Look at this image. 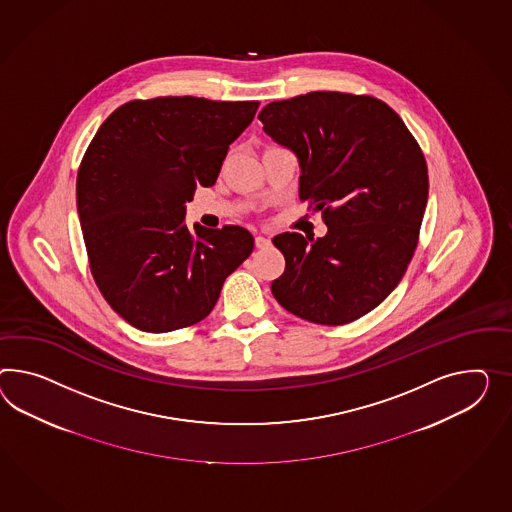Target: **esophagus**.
<instances>
[{"label": "esophagus", "mask_w": 512, "mask_h": 512, "mask_svg": "<svg viewBox=\"0 0 512 512\" xmlns=\"http://www.w3.org/2000/svg\"><path fill=\"white\" fill-rule=\"evenodd\" d=\"M254 245H256V249H265V247L271 245V239H269V237L256 236Z\"/></svg>", "instance_id": "obj_1"}]
</instances>
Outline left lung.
Instances as JSON below:
<instances>
[{"label": "left lung", "mask_w": 512, "mask_h": 512, "mask_svg": "<svg viewBox=\"0 0 512 512\" xmlns=\"http://www.w3.org/2000/svg\"><path fill=\"white\" fill-rule=\"evenodd\" d=\"M263 132L301 163L299 197L321 211L325 237L286 232L273 239L286 258L271 284L280 306L338 327L384 301L407 271L429 197L418 141L375 96L315 91L271 102Z\"/></svg>", "instance_id": "1"}]
</instances>
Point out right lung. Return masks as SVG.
Instances as JSON below:
<instances>
[{
	"label": "right lung",
	"instance_id": "add662e5",
	"mask_svg": "<svg viewBox=\"0 0 512 512\" xmlns=\"http://www.w3.org/2000/svg\"><path fill=\"white\" fill-rule=\"evenodd\" d=\"M260 102L158 96L120 105L79 165L76 202L92 278L132 327L171 332L210 315L254 237L241 226L189 230L185 202L215 184Z\"/></svg>",
	"mask_w": 512,
	"mask_h": 512
}]
</instances>
